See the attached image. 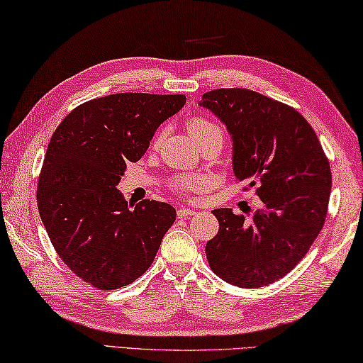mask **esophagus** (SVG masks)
I'll list each match as a JSON object with an SVG mask.
<instances>
[{
	"label": "esophagus",
	"instance_id": "1",
	"mask_svg": "<svg viewBox=\"0 0 363 363\" xmlns=\"http://www.w3.org/2000/svg\"><path fill=\"white\" fill-rule=\"evenodd\" d=\"M177 215H179V218H189V216H194L196 211L191 208H186V207H180L179 210H177Z\"/></svg>",
	"mask_w": 363,
	"mask_h": 363
}]
</instances>
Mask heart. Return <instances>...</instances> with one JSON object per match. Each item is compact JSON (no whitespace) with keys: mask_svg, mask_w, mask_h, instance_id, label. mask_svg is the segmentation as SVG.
Segmentation results:
<instances>
[{"mask_svg":"<svg viewBox=\"0 0 363 363\" xmlns=\"http://www.w3.org/2000/svg\"><path fill=\"white\" fill-rule=\"evenodd\" d=\"M188 133L191 134V138L194 139V142L199 145L202 142L207 140H216V142H223V129L220 125H216L215 121L207 120L203 117H193L186 123ZM160 140V134L155 135L153 143ZM170 186L175 189L177 193H180L182 196H188L191 193H196L203 188V180L197 175H182V177H175V179L170 182Z\"/></svg>","mask_w":363,"mask_h":363,"instance_id":"b5f03b06","label":"heart"}]
</instances>
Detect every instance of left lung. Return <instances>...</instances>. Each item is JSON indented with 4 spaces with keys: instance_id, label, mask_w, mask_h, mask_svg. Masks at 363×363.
I'll list each match as a JSON object with an SVG mask.
<instances>
[{
    "instance_id": "obj_1",
    "label": "left lung",
    "mask_w": 363,
    "mask_h": 363,
    "mask_svg": "<svg viewBox=\"0 0 363 363\" xmlns=\"http://www.w3.org/2000/svg\"><path fill=\"white\" fill-rule=\"evenodd\" d=\"M234 142V174L256 188L264 207L250 220L216 208L220 230L205 246L210 269L238 288H262L296 267L323 229L330 164L311 125L296 108L246 88L202 94Z\"/></svg>"
}]
</instances>
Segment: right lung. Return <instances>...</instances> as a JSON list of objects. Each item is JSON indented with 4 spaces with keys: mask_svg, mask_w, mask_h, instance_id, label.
<instances>
[{
    "mask_svg": "<svg viewBox=\"0 0 363 363\" xmlns=\"http://www.w3.org/2000/svg\"><path fill=\"white\" fill-rule=\"evenodd\" d=\"M184 102V94H108L77 106L55 129L38 182L39 215L61 261L93 288L142 277L175 221L166 202L129 208L117 184Z\"/></svg>",
    "mask_w": 363,
    "mask_h": 363,
    "instance_id": "add662e5",
    "label": "right lung"
}]
</instances>
